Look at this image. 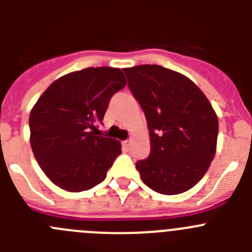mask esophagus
<instances>
[{"label": "esophagus", "instance_id": "1", "mask_svg": "<svg viewBox=\"0 0 252 252\" xmlns=\"http://www.w3.org/2000/svg\"><path fill=\"white\" fill-rule=\"evenodd\" d=\"M131 144H132V140H131V139H128V140H126V141H124V145L126 146V148H130Z\"/></svg>", "mask_w": 252, "mask_h": 252}]
</instances>
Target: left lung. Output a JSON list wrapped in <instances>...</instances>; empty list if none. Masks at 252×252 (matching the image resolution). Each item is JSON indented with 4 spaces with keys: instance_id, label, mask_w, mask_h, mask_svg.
Instances as JSON below:
<instances>
[{
    "instance_id": "left-lung-1",
    "label": "left lung",
    "mask_w": 252,
    "mask_h": 252,
    "mask_svg": "<svg viewBox=\"0 0 252 252\" xmlns=\"http://www.w3.org/2000/svg\"><path fill=\"white\" fill-rule=\"evenodd\" d=\"M124 72L150 132V155L136 162L141 180L161 194L187 192L215 158L218 119L212 104L197 84L171 69L145 64Z\"/></svg>"
}]
</instances>
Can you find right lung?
I'll list each match as a JSON object with an SVG mask.
<instances>
[{
    "label": "right lung",
    "instance_id": "add662e5",
    "mask_svg": "<svg viewBox=\"0 0 252 252\" xmlns=\"http://www.w3.org/2000/svg\"><path fill=\"white\" fill-rule=\"evenodd\" d=\"M125 86L121 69L86 68L58 78L40 95L29 117L30 144L55 186L83 192L103 182L121 154V142L95 136V125Z\"/></svg>",
    "mask_w": 252,
    "mask_h": 252
}]
</instances>
